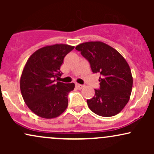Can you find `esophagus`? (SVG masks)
Here are the masks:
<instances>
[{
	"label": "esophagus",
	"mask_w": 154,
	"mask_h": 154,
	"mask_svg": "<svg viewBox=\"0 0 154 154\" xmlns=\"http://www.w3.org/2000/svg\"><path fill=\"white\" fill-rule=\"evenodd\" d=\"M75 86L78 90H81L84 88V85H79V84H76Z\"/></svg>",
	"instance_id": "obj_1"
}]
</instances>
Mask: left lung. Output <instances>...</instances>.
<instances>
[{"label":"left lung","instance_id":"8db88e82","mask_svg":"<svg viewBox=\"0 0 154 154\" xmlns=\"http://www.w3.org/2000/svg\"><path fill=\"white\" fill-rule=\"evenodd\" d=\"M77 51L89 62L93 73H99L100 87L87 100L90 109L100 116H112L123 109L130 99L132 77L123 56L102 42L79 44Z\"/></svg>","mask_w":154,"mask_h":154}]
</instances>
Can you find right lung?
I'll list each match as a JSON object with an SVG mask.
<instances>
[{
  "instance_id": "right-lung-1",
  "label": "right lung",
  "mask_w": 154,
  "mask_h": 154,
  "mask_svg": "<svg viewBox=\"0 0 154 154\" xmlns=\"http://www.w3.org/2000/svg\"><path fill=\"white\" fill-rule=\"evenodd\" d=\"M74 46L56 44L39 49L26 61L20 79L24 102L35 114L45 119L59 116L68 106L74 83L59 82L60 66Z\"/></svg>"
}]
</instances>
